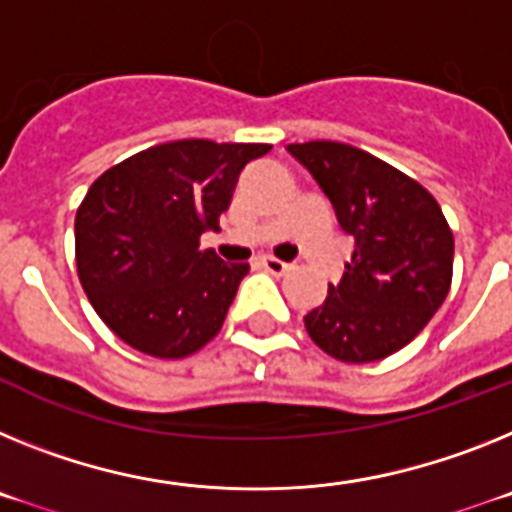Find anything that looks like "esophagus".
<instances>
[{
    "label": "esophagus",
    "mask_w": 512,
    "mask_h": 512,
    "mask_svg": "<svg viewBox=\"0 0 512 512\" xmlns=\"http://www.w3.org/2000/svg\"><path fill=\"white\" fill-rule=\"evenodd\" d=\"M257 262H260V268H265L268 273H273V275H283L291 270V265H288V262L278 260V257H270V255H262Z\"/></svg>",
    "instance_id": "1"
}]
</instances>
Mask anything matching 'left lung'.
Wrapping results in <instances>:
<instances>
[{"label": "left lung", "instance_id": "1", "mask_svg": "<svg viewBox=\"0 0 512 512\" xmlns=\"http://www.w3.org/2000/svg\"><path fill=\"white\" fill-rule=\"evenodd\" d=\"M355 239L327 299L304 317L314 345L342 363H373L402 350L446 301L453 234L420 182L340 141L288 144Z\"/></svg>", "mask_w": 512, "mask_h": 512}]
</instances>
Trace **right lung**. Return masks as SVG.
Returning <instances> with one entry per match:
<instances>
[{"label":"right lung","mask_w":512,"mask_h":512,"mask_svg":"<svg viewBox=\"0 0 512 512\" xmlns=\"http://www.w3.org/2000/svg\"><path fill=\"white\" fill-rule=\"evenodd\" d=\"M270 144L182 139L102 172L74 221L77 270L97 317L139 353L185 358L219 335L247 262L201 250L244 164Z\"/></svg>","instance_id":"right-lung-1"}]
</instances>
